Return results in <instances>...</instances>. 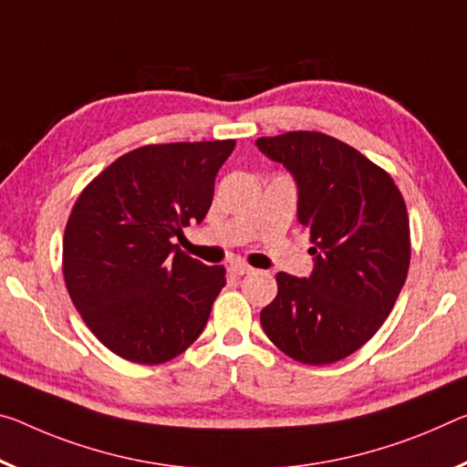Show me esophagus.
Listing matches in <instances>:
<instances>
[{
    "instance_id": "34e87169",
    "label": "esophagus",
    "mask_w": 467,
    "mask_h": 467,
    "mask_svg": "<svg viewBox=\"0 0 467 467\" xmlns=\"http://www.w3.org/2000/svg\"><path fill=\"white\" fill-rule=\"evenodd\" d=\"M231 272L234 274V276H245V274L254 272V268H251V265L245 262H236L231 265Z\"/></svg>"
}]
</instances>
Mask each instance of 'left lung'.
I'll return each instance as SVG.
<instances>
[{"mask_svg":"<svg viewBox=\"0 0 467 467\" xmlns=\"http://www.w3.org/2000/svg\"><path fill=\"white\" fill-rule=\"evenodd\" d=\"M257 147L297 181L316 255L309 278L276 274L262 328L295 361L335 364L376 335L401 293L411 260L403 195L387 170L324 132L262 137Z\"/></svg>","mask_w":467,"mask_h":467,"instance_id":"1","label":"left lung"}]
</instances>
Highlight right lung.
<instances>
[{
    "mask_svg": "<svg viewBox=\"0 0 467 467\" xmlns=\"http://www.w3.org/2000/svg\"><path fill=\"white\" fill-rule=\"evenodd\" d=\"M234 143L143 145L101 170L72 205L64 283L88 330L122 359L164 364L203 332L226 270L172 239L205 218Z\"/></svg>",
    "mask_w": 467,
    "mask_h": 467,
    "instance_id": "add662e5",
    "label": "right lung"
}]
</instances>
